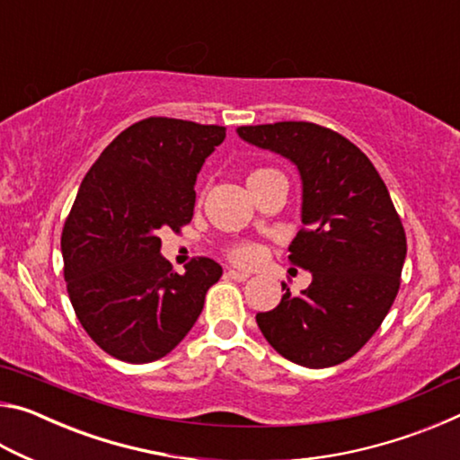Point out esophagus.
<instances>
[{"label":"esophagus","instance_id":"1","mask_svg":"<svg viewBox=\"0 0 460 460\" xmlns=\"http://www.w3.org/2000/svg\"><path fill=\"white\" fill-rule=\"evenodd\" d=\"M225 276L233 279V282H245V279L249 278L247 271H241V270H229V271H225Z\"/></svg>","mask_w":460,"mask_h":460}]
</instances>
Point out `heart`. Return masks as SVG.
<instances>
[{
    "label": "heart",
    "instance_id": "b5f03b06",
    "mask_svg": "<svg viewBox=\"0 0 460 460\" xmlns=\"http://www.w3.org/2000/svg\"><path fill=\"white\" fill-rule=\"evenodd\" d=\"M263 172H268V170H253V172L249 174V178H253V176H258V174H263ZM249 178H247V181H249ZM229 258H231L233 261H237V263H253L255 260L260 258V247L253 245V243L233 245V247L229 249Z\"/></svg>",
    "mask_w": 460,
    "mask_h": 460
}]
</instances>
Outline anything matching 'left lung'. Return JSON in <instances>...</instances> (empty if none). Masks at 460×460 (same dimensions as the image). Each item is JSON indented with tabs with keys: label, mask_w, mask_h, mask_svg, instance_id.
Wrapping results in <instances>:
<instances>
[{
	"label": "left lung",
	"mask_w": 460,
	"mask_h": 460,
	"mask_svg": "<svg viewBox=\"0 0 460 460\" xmlns=\"http://www.w3.org/2000/svg\"><path fill=\"white\" fill-rule=\"evenodd\" d=\"M247 144L284 155L302 181V227L290 243L294 266L313 282L286 294L260 331L276 351L302 367L347 361L384 323L400 290L406 233L385 182L359 147L308 121L243 126Z\"/></svg>",
	"instance_id": "obj_1"
}]
</instances>
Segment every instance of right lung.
<instances>
[{"label": "right lung", "instance_id": "1", "mask_svg": "<svg viewBox=\"0 0 460 460\" xmlns=\"http://www.w3.org/2000/svg\"><path fill=\"white\" fill-rule=\"evenodd\" d=\"M225 128L147 118L109 144L76 192L60 237L65 279L83 329L115 359L150 363L181 342L223 268L194 258L176 274L160 231H181L194 182Z\"/></svg>", "mask_w": 460, "mask_h": 460}]
</instances>
